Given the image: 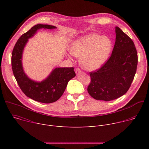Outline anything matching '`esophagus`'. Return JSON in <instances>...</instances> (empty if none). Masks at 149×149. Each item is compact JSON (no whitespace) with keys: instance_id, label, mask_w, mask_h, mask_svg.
Here are the masks:
<instances>
[{"instance_id":"esophagus-1","label":"esophagus","mask_w":149,"mask_h":149,"mask_svg":"<svg viewBox=\"0 0 149 149\" xmlns=\"http://www.w3.org/2000/svg\"><path fill=\"white\" fill-rule=\"evenodd\" d=\"M75 73L77 75H78L80 73H81V70L79 68H77L76 70H75Z\"/></svg>"}]
</instances>
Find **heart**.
<instances>
[{"mask_svg":"<svg viewBox=\"0 0 149 149\" xmlns=\"http://www.w3.org/2000/svg\"><path fill=\"white\" fill-rule=\"evenodd\" d=\"M111 49V42L105 36L91 33L73 41L70 48V54L81 58V67L87 71L100 68L107 59Z\"/></svg>","mask_w":149,"mask_h":149,"instance_id":"heart-1","label":"heart"}]
</instances>
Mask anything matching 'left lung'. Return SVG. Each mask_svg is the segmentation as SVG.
Here are the masks:
<instances>
[{
    "label": "left lung",
    "mask_w": 149,
    "mask_h": 149,
    "mask_svg": "<svg viewBox=\"0 0 149 149\" xmlns=\"http://www.w3.org/2000/svg\"><path fill=\"white\" fill-rule=\"evenodd\" d=\"M116 42L111 55L97 71L90 72L89 94L109 101L124 95L131 86L137 70V50L132 39L116 27Z\"/></svg>",
    "instance_id": "1"
}]
</instances>
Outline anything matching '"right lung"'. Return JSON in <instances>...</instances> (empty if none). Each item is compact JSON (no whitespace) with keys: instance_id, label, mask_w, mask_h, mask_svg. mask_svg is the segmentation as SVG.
Segmentation results:
<instances>
[{"instance_id":"right-lung-1","label":"right lung","mask_w":149,"mask_h":149,"mask_svg":"<svg viewBox=\"0 0 149 149\" xmlns=\"http://www.w3.org/2000/svg\"><path fill=\"white\" fill-rule=\"evenodd\" d=\"M42 28L52 29L56 27L38 24L21 36L13 48L12 54V68L13 75L23 93L29 98L42 103H52L57 101L64 93L68 81L75 76L73 67L56 68L49 76L41 82L30 79L22 67V54L28 39Z\"/></svg>"}]
</instances>
